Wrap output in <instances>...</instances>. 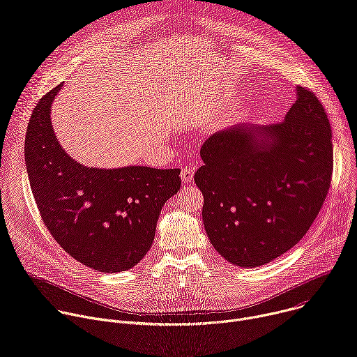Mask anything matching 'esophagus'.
Here are the masks:
<instances>
[{"mask_svg":"<svg viewBox=\"0 0 357 357\" xmlns=\"http://www.w3.org/2000/svg\"><path fill=\"white\" fill-rule=\"evenodd\" d=\"M195 175V167H188V168H183L182 172H181V179L183 183H188L192 181Z\"/></svg>","mask_w":357,"mask_h":357,"instance_id":"esophagus-1","label":"esophagus"}]
</instances>
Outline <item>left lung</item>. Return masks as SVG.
I'll use <instances>...</instances> for the list:
<instances>
[{"label": "left lung", "mask_w": 357, "mask_h": 357, "mask_svg": "<svg viewBox=\"0 0 357 357\" xmlns=\"http://www.w3.org/2000/svg\"><path fill=\"white\" fill-rule=\"evenodd\" d=\"M200 157L195 183L212 245L231 264L260 267L292 248L317 219L332 179V130L318 97L296 87L284 121L218 131Z\"/></svg>", "instance_id": "obj_1"}]
</instances>
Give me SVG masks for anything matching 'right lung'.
Wrapping results in <instances>:
<instances>
[{
	"instance_id": "right-lung-1",
	"label": "right lung",
	"mask_w": 357,
	"mask_h": 357,
	"mask_svg": "<svg viewBox=\"0 0 357 357\" xmlns=\"http://www.w3.org/2000/svg\"><path fill=\"white\" fill-rule=\"evenodd\" d=\"M62 86L39 100L25 138V164L40 218L82 264L101 273L130 270L151 248L161 209L181 188V169H100L70 158L50 123Z\"/></svg>"
}]
</instances>
